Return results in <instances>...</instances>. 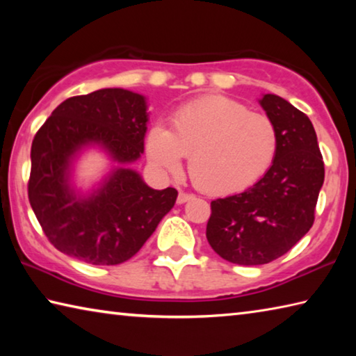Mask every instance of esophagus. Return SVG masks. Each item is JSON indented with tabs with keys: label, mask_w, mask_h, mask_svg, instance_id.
I'll return each instance as SVG.
<instances>
[{
	"label": "esophagus",
	"mask_w": 356,
	"mask_h": 356,
	"mask_svg": "<svg viewBox=\"0 0 356 356\" xmlns=\"http://www.w3.org/2000/svg\"><path fill=\"white\" fill-rule=\"evenodd\" d=\"M193 195H190V193H185V191H180L179 196H177V204H184L188 200H191Z\"/></svg>",
	"instance_id": "34e87169"
}]
</instances>
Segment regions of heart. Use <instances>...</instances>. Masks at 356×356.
I'll return each mask as SVG.
<instances>
[{
    "label": "heart",
    "instance_id": "heart-1",
    "mask_svg": "<svg viewBox=\"0 0 356 356\" xmlns=\"http://www.w3.org/2000/svg\"><path fill=\"white\" fill-rule=\"evenodd\" d=\"M278 146V129L268 116L225 95H209L180 106L171 130L161 124L152 127L146 150L166 172H177L184 156H190L188 171L197 188L232 195L265 176Z\"/></svg>",
    "mask_w": 356,
    "mask_h": 356
}]
</instances>
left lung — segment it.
<instances>
[{
	"label": "left lung",
	"mask_w": 356,
	"mask_h": 356,
	"mask_svg": "<svg viewBox=\"0 0 356 356\" xmlns=\"http://www.w3.org/2000/svg\"><path fill=\"white\" fill-rule=\"evenodd\" d=\"M259 102L278 129L273 165L248 190L210 202L206 229L216 254L238 265H262L286 254L314 222L325 179L309 118L280 95L265 94Z\"/></svg>",
	"instance_id": "8db88e82"
}]
</instances>
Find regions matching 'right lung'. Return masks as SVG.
<instances>
[{"instance_id":"obj_1","label":"right lung","mask_w":356,"mask_h":356,"mask_svg":"<svg viewBox=\"0 0 356 356\" xmlns=\"http://www.w3.org/2000/svg\"><path fill=\"white\" fill-rule=\"evenodd\" d=\"M141 94L99 89L64 100L38 130L31 146L29 204L50 243L92 265H118L134 257L174 207L177 190H154L124 165L140 159L147 131ZM89 143L123 165L101 188L78 197L70 186V165Z\"/></svg>"}]
</instances>
